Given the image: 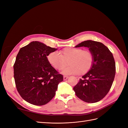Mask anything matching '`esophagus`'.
<instances>
[{
	"label": "esophagus",
	"instance_id": "esophagus-1",
	"mask_svg": "<svg viewBox=\"0 0 128 128\" xmlns=\"http://www.w3.org/2000/svg\"><path fill=\"white\" fill-rule=\"evenodd\" d=\"M68 76H64V80H66L68 78Z\"/></svg>",
	"mask_w": 128,
	"mask_h": 128
}]
</instances>
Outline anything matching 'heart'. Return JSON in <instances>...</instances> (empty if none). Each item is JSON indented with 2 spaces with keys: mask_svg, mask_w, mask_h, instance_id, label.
<instances>
[{
  "mask_svg": "<svg viewBox=\"0 0 128 128\" xmlns=\"http://www.w3.org/2000/svg\"><path fill=\"white\" fill-rule=\"evenodd\" d=\"M47 59L50 64L58 70L62 69L66 64V61H68L69 66L61 72L64 75H84L91 69L94 56L90 50L68 47L61 50L59 53H50Z\"/></svg>",
  "mask_w": 128,
  "mask_h": 128,
  "instance_id": "heart-1",
  "label": "heart"
}]
</instances>
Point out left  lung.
<instances>
[{"instance_id": "1", "label": "left lung", "mask_w": 128, "mask_h": 128, "mask_svg": "<svg viewBox=\"0 0 128 128\" xmlns=\"http://www.w3.org/2000/svg\"><path fill=\"white\" fill-rule=\"evenodd\" d=\"M86 47L94 56L91 69L80 79L73 88L77 97L88 103L102 99L109 92L114 80L115 62L113 54L107 47L98 42L88 40L75 48Z\"/></svg>"}]
</instances>
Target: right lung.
<instances>
[{"label":"right lung","instance_id":"add662e5","mask_svg":"<svg viewBox=\"0 0 128 128\" xmlns=\"http://www.w3.org/2000/svg\"><path fill=\"white\" fill-rule=\"evenodd\" d=\"M56 50L38 41L20 48L13 66L14 77L17 90L25 101L42 106L54 96L63 76L50 64L47 56Z\"/></svg>","mask_w":128,"mask_h":128}]
</instances>
